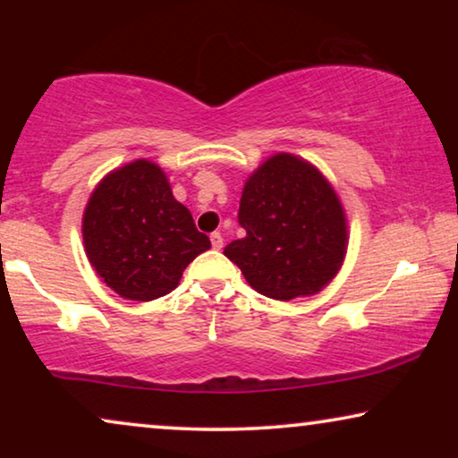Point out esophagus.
Returning a JSON list of instances; mask_svg holds the SVG:
<instances>
[{
  "label": "esophagus",
  "mask_w": 458,
  "mask_h": 458,
  "mask_svg": "<svg viewBox=\"0 0 458 458\" xmlns=\"http://www.w3.org/2000/svg\"><path fill=\"white\" fill-rule=\"evenodd\" d=\"M210 243L215 250H223V235L218 233V231H215V233L210 235Z\"/></svg>",
  "instance_id": "obj_1"
}]
</instances>
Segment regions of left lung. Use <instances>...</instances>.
<instances>
[{"label": "left lung", "mask_w": 458, "mask_h": 458, "mask_svg": "<svg viewBox=\"0 0 458 458\" xmlns=\"http://www.w3.org/2000/svg\"><path fill=\"white\" fill-rule=\"evenodd\" d=\"M246 237L225 256L262 296H315L331 284L348 250V221L334 185L309 160L279 152L246 179L240 199Z\"/></svg>", "instance_id": "left-lung-1"}]
</instances>
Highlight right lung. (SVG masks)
<instances>
[{"label": "right lung", "instance_id": "right-lung-1", "mask_svg": "<svg viewBox=\"0 0 458 458\" xmlns=\"http://www.w3.org/2000/svg\"><path fill=\"white\" fill-rule=\"evenodd\" d=\"M91 267L121 298L149 302L179 285L185 267L210 248L166 173L140 158L110 171L83 212Z\"/></svg>", "mask_w": 458, "mask_h": 458}]
</instances>
